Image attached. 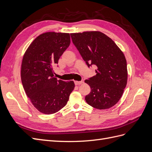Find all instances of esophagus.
Returning a JSON list of instances; mask_svg holds the SVG:
<instances>
[{
  "label": "esophagus",
  "mask_w": 152,
  "mask_h": 152,
  "mask_svg": "<svg viewBox=\"0 0 152 152\" xmlns=\"http://www.w3.org/2000/svg\"><path fill=\"white\" fill-rule=\"evenodd\" d=\"M74 82H75V86H79V85H80L83 83V82L82 81H75Z\"/></svg>",
  "instance_id": "obj_1"
}]
</instances>
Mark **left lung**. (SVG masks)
<instances>
[{"mask_svg": "<svg viewBox=\"0 0 152 152\" xmlns=\"http://www.w3.org/2000/svg\"><path fill=\"white\" fill-rule=\"evenodd\" d=\"M70 35L87 65L97 68L96 75L85 80L91 89L85 98L86 102L99 110L113 107L127 85V62L123 52L102 32L84 31Z\"/></svg>", "mask_w": 152, "mask_h": 152, "instance_id": "left-lung-1", "label": "left lung"}]
</instances>
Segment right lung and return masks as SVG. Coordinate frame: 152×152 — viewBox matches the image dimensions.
<instances>
[{
	"label": "right lung",
	"instance_id": "add662e5",
	"mask_svg": "<svg viewBox=\"0 0 152 152\" xmlns=\"http://www.w3.org/2000/svg\"><path fill=\"white\" fill-rule=\"evenodd\" d=\"M70 44L69 34L45 32L34 39L23 58L22 84L31 103L41 113L58 112L66 104L74 89L73 81L57 80L53 70Z\"/></svg>",
	"mask_w": 152,
	"mask_h": 152
}]
</instances>
